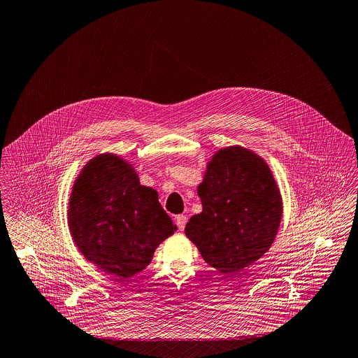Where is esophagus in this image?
Here are the masks:
<instances>
[{
  "label": "esophagus",
  "mask_w": 358,
  "mask_h": 358,
  "mask_svg": "<svg viewBox=\"0 0 358 358\" xmlns=\"http://www.w3.org/2000/svg\"><path fill=\"white\" fill-rule=\"evenodd\" d=\"M175 222H176L178 228H179L180 231H183L185 227H186V223H187V217H186L185 215H178V216L175 217Z\"/></svg>",
  "instance_id": "obj_1"
}]
</instances>
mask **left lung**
I'll use <instances>...</instances> for the list:
<instances>
[{
  "label": "left lung",
  "instance_id": "8db88e82",
  "mask_svg": "<svg viewBox=\"0 0 358 358\" xmlns=\"http://www.w3.org/2000/svg\"><path fill=\"white\" fill-rule=\"evenodd\" d=\"M202 212L186 224V236L202 259L234 275L262 257L282 220V196L260 156L242 146L220 149L198 186Z\"/></svg>",
  "mask_w": 358,
  "mask_h": 358
}]
</instances>
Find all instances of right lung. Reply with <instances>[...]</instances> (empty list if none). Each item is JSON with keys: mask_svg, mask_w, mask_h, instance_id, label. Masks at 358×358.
I'll return each instance as SVG.
<instances>
[{"mask_svg": "<svg viewBox=\"0 0 358 358\" xmlns=\"http://www.w3.org/2000/svg\"><path fill=\"white\" fill-rule=\"evenodd\" d=\"M68 226L85 259L124 279L143 271L176 229L157 192L141 186L132 165L110 153L92 159L76 178Z\"/></svg>", "mask_w": 358, "mask_h": 358, "instance_id": "add662e5", "label": "right lung"}]
</instances>
